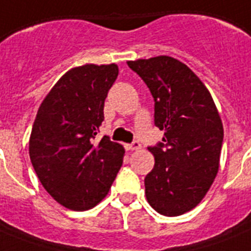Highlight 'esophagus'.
I'll return each mask as SVG.
<instances>
[{
	"instance_id": "obj_1",
	"label": "esophagus",
	"mask_w": 251,
	"mask_h": 251,
	"mask_svg": "<svg viewBox=\"0 0 251 251\" xmlns=\"http://www.w3.org/2000/svg\"><path fill=\"white\" fill-rule=\"evenodd\" d=\"M125 147H126V150H127V151H137V150L142 149L141 143H139V142H137V141H134L133 143H130V145H126Z\"/></svg>"
}]
</instances>
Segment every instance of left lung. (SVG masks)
<instances>
[{
	"label": "left lung",
	"mask_w": 251,
	"mask_h": 251,
	"mask_svg": "<svg viewBox=\"0 0 251 251\" xmlns=\"http://www.w3.org/2000/svg\"><path fill=\"white\" fill-rule=\"evenodd\" d=\"M155 100V125L163 143L149 147L155 157L146 176V198L165 216L193 210L210 190L222 152V118L210 91L181 61L169 56L127 61Z\"/></svg>",
	"instance_id": "8db88e82"
}]
</instances>
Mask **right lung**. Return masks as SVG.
<instances>
[{
	"label": "right lung",
	"mask_w": 251,
	"mask_h": 251,
	"mask_svg": "<svg viewBox=\"0 0 251 251\" xmlns=\"http://www.w3.org/2000/svg\"><path fill=\"white\" fill-rule=\"evenodd\" d=\"M118 66L87 64L61 76L41 102L29 137V159L41 185L73 211L95 207L108 194L125 149L96 141L104 101Z\"/></svg>",
	"instance_id": "right-lung-1"
}]
</instances>
